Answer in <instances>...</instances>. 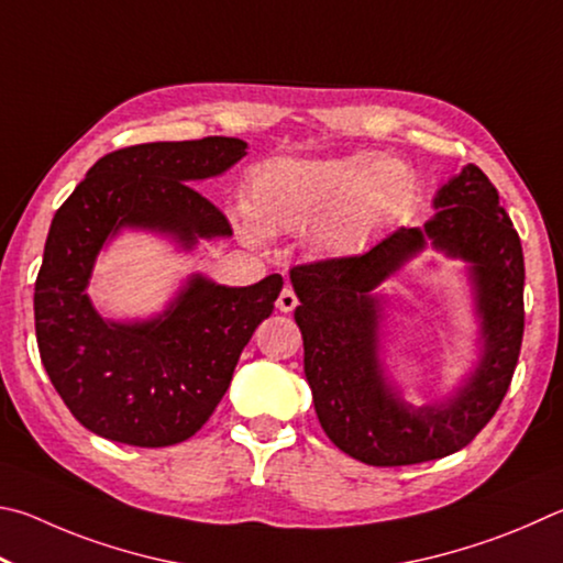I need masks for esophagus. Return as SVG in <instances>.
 I'll return each mask as SVG.
<instances>
[{
  "label": "esophagus",
  "instance_id": "obj_1",
  "mask_svg": "<svg viewBox=\"0 0 563 563\" xmlns=\"http://www.w3.org/2000/svg\"><path fill=\"white\" fill-rule=\"evenodd\" d=\"M297 303H299V299H297V294H294V289H282V294H279V299H276V309H279L282 313H289V311H294L297 309Z\"/></svg>",
  "mask_w": 563,
  "mask_h": 563
}]
</instances>
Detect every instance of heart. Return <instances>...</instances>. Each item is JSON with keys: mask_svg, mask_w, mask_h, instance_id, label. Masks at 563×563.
Instances as JSON below:
<instances>
[{"mask_svg": "<svg viewBox=\"0 0 563 563\" xmlns=\"http://www.w3.org/2000/svg\"><path fill=\"white\" fill-rule=\"evenodd\" d=\"M416 173L393 155L269 157L244 183L250 220L240 232L264 246L276 232H297L321 256H351L368 246L416 197Z\"/></svg>", "mask_w": 563, "mask_h": 563, "instance_id": "b5f03b06", "label": "heart"}]
</instances>
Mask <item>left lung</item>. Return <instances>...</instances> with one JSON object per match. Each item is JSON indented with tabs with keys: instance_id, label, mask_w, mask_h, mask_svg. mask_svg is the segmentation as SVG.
Returning a JSON list of instances; mask_svg holds the SVG:
<instances>
[{
	"instance_id": "1",
	"label": "left lung",
	"mask_w": 563,
	"mask_h": 563,
	"mask_svg": "<svg viewBox=\"0 0 563 563\" xmlns=\"http://www.w3.org/2000/svg\"><path fill=\"white\" fill-rule=\"evenodd\" d=\"M432 207L426 224L400 227L366 254L289 272L321 428L341 452L373 467L418 465L470 445L507 396L525 336V254L495 185L465 165ZM428 245L468 264L481 349L455 391L418 409L401 400L382 363L387 300L377 287Z\"/></svg>"
}]
</instances>
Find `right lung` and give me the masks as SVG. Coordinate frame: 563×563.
<instances>
[{
  "label": "right lung",
  "instance_id": "obj_1",
  "mask_svg": "<svg viewBox=\"0 0 563 563\" xmlns=\"http://www.w3.org/2000/svg\"><path fill=\"white\" fill-rule=\"evenodd\" d=\"M244 155V141L222 135L123 147L103 155L54 214L34 287L36 343L56 393L96 435L135 448L192 438L274 311L282 274L252 287L190 274L165 311L135 321L101 317L86 291L98 254L123 230L167 236L183 252L232 236L227 217L192 183Z\"/></svg>",
  "mask_w": 563,
  "mask_h": 563
}]
</instances>
